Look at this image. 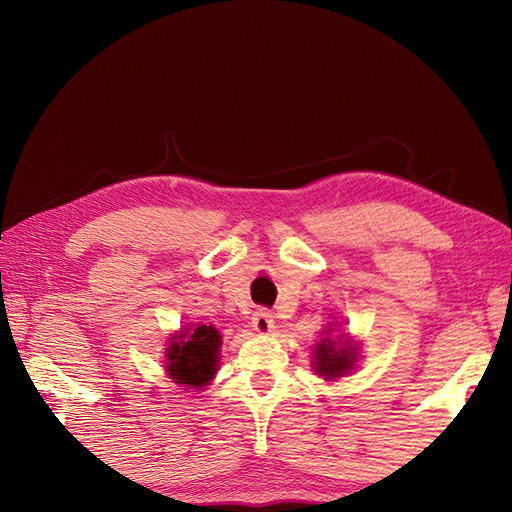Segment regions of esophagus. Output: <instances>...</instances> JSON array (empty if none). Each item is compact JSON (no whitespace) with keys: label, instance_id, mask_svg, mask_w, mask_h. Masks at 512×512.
Listing matches in <instances>:
<instances>
[{"label":"esophagus","instance_id":"34e87169","mask_svg":"<svg viewBox=\"0 0 512 512\" xmlns=\"http://www.w3.org/2000/svg\"><path fill=\"white\" fill-rule=\"evenodd\" d=\"M252 327H254V331L260 333V335L271 333V329H273V316H271L269 309H265V307L256 309L254 316H252Z\"/></svg>","mask_w":512,"mask_h":512}]
</instances>
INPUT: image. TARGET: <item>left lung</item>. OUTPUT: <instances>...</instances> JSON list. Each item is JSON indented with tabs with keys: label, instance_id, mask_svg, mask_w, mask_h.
I'll return each mask as SVG.
<instances>
[{
	"label": "left lung",
	"instance_id": "obj_1",
	"mask_svg": "<svg viewBox=\"0 0 512 512\" xmlns=\"http://www.w3.org/2000/svg\"><path fill=\"white\" fill-rule=\"evenodd\" d=\"M354 356H356L354 346L348 342V339H344V342L337 346V342H333V339L324 337L322 342L314 348V369L320 376L333 380L346 374L354 363Z\"/></svg>",
	"mask_w": 512,
	"mask_h": 512
}]
</instances>
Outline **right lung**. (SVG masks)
I'll use <instances>...</instances> for the list:
<instances>
[{
  "label": "right lung",
  "mask_w": 512,
  "mask_h": 512,
  "mask_svg": "<svg viewBox=\"0 0 512 512\" xmlns=\"http://www.w3.org/2000/svg\"><path fill=\"white\" fill-rule=\"evenodd\" d=\"M220 333L218 329L198 324L188 335L181 333L170 342L166 350V371L177 384H188L192 389L205 386L218 369L220 359Z\"/></svg>",
  "instance_id": "obj_1"
}]
</instances>
